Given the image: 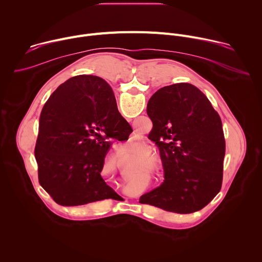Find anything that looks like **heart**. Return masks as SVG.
<instances>
[{"label":"heart","mask_w":262,"mask_h":262,"mask_svg":"<svg viewBox=\"0 0 262 262\" xmlns=\"http://www.w3.org/2000/svg\"><path fill=\"white\" fill-rule=\"evenodd\" d=\"M149 152V147L144 145V146H140L138 148H136L134 150L135 155H139L138 159H140L141 161L145 162V163H155L156 162V158L151 155H147Z\"/></svg>","instance_id":"heart-1"}]
</instances>
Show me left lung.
Listing matches in <instances>:
<instances>
[{
  "label": "left lung",
  "instance_id": "left-lung-1",
  "mask_svg": "<svg viewBox=\"0 0 262 262\" xmlns=\"http://www.w3.org/2000/svg\"><path fill=\"white\" fill-rule=\"evenodd\" d=\"M147 115L154 125L148 139L160 149L165 180L140 203L176 213L202 209L222 186L226 145L217 112L197 87L180 83L158 90Z\"/></svg>",
  "mask_w": 262,
  "mask_h": 262
}]
</instances>
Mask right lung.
Listing matches in <instances>:
<instances>
[{
  "label": "right lung",
  "mask_w": 262,
  "mask_h": 262,
  "mask_svg": "<svg viewBox=\"0 0 262 262\" xmlns=\"http://www.w3.org/2000/svg\"><path fill=\"white\" fill-rule=\"evenodd\" d=\"M132 132L102 79L77 76L67 80L40 114L35 147L40 185L63 206L121 199L100 172L111 140L126 141Z\"/></svg>",
  "instance_id": "obj_1"
}]
</instances>
